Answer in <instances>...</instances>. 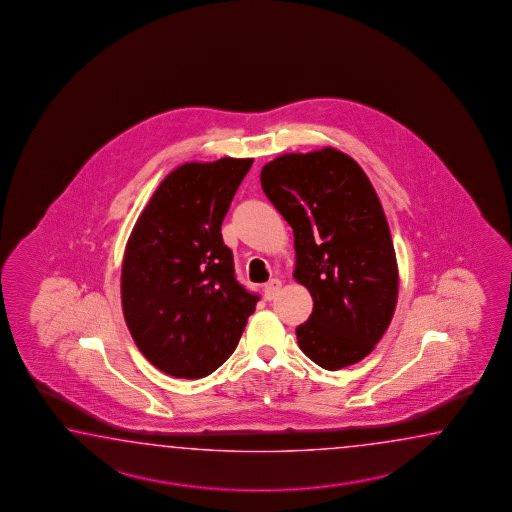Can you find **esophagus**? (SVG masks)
Returning a JSON list of instances; mask_svg holds the SVG:
<instances>
[{"instance_id": "esophagus-1", "label": "esophagus", "mask_w": 512, "mask_h": 512, "mask_svg": "<svg viewBox=\"0 0 512 512\" xmlns=\"http://www.w3.org/2000/svg\"><path fill=\"white\" fill-rule=\"evenodd\" d=\"M280 289H282V282L278 278H272L271 282L263 285V294L267 300H272L276 294L280 293Z\"/></svg>"}]
</instances>
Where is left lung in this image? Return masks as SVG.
Listing matches in <instances>:
<instances>
[{
  "label": "left lung",
  "instance_id": "1",
  "mask_svg": "<svg viewBox=\"0 0 512 512\" xmlns=\"http://www.w3.org/2000/svg\"><path fill=\"white\" fill-rule=\"evenodd\" d=\"M261 188L293 227L294 280L313 296L298 346L324 370L370 355L392 322L399 271L390 227L368 175L346 153H285Z\"/></svg>",
  "mask_w": 512,
  "mask_h": 512
}]
</instances>
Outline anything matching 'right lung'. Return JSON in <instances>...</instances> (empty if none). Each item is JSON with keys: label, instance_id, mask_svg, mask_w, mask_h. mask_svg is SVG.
I'll use <instances>...</instances> for the list:
<instances>
[{"label": "right lung", "instance_id": "add662e5", "mask_svg": "<svg viewBox=\"0 0 512 512\" xmlns=\"http://www.w3.org/2000/svg\"><path fill=\"white\" fill-rule=\"evenodd\" d=\"M254 159L177 166L142 210L124 251L120 296L142 355L177 379L229 359L260 300L236 280L221 223Z\"/></svg>", "mask_w": 512, "mask_h": 512}]
</instances>
